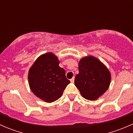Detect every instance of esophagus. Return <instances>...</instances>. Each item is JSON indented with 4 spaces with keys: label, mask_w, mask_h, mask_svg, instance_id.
Here are the masks:
<instances>
[{
    "label": "esophagus",
    "mask_w": 133,
    "mask_h": 133,
    "mask_svg": "<svg viewBox=\"0 0 133 133\" xmlns=\"http://www.w3.org/2000/svg\"><path fill=\"white\" fill-rule=\"evenodd\" d=\"M74 80H75V77H73L71 79L70 81H71V83H73V82H74Z\"/></svg>",
    "instance_id": "34e87169"
}]
</instances>
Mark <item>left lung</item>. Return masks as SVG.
Listing matches in <instances>:
<instances>
[{
	"label": "left lung",
	"mask_w": 133,
	"mask_h": 133,
	"mask_svg": "<svg viewBox=\"0 0 133 133\" xmlns=\"http://www.w3.org/2000/svg\"><path fill=\"white\" fill-rule=\"evenodd\" d=\"M78 70L75 85L84 98L96 100L108 90L111 83V73L97 58L91 55L83 57L78 62Z\"/></svg>",
	"instance_id": "obj_1"
}]
</instances>
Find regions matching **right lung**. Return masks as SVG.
<instances>
[{"mask_svg": "<svg viewBox=\"0 0 133 133\" xmlns=\"http://www.w3.org/2000/svg\"><path fill=\"white\" fill-rule=\"evenodd\" d=\"M60 61L53 53L48 52L37 58L28 72V83L33 93L48 103L61 97L70 81L65 71L59 66Z\"/></svg>", "mask_w": 133, "mask_h": 133, "instance_id": "obj_1", "label": "right lung"}]
</instances>
